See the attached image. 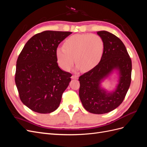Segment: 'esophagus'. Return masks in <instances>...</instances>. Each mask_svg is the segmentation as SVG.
<instances>
[{
  "label": "esophagus",
  "mask_w": 147,
  "mask_h": 147,
  "mask_svg": "<svg viewBox=\"0 0 147 147\" xmlns=\"http://www.w3.org/2000/svg\"><path fill=\"white\" fill-rule=\"evenodd\" d=\"M71 78H72V79H78V75H73Z\"/></svg>",
  "instance_id": "1"
}]
</instances>
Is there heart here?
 <instances>
[{
  "mask_svg": "<svg viewBox=\"0 0 147 147\" xmlns=\"http://www.w3.org/2000/svg\"><path fill=\"white\" fill-rule=\"evenodd\" d=\"M64 48H58L56 50L57 60L62 69L69 70L75 57L77 67L88 71L99 63L103 54L104 42L96 34H77L67 39Z\"/></svg>",
  "mask_w": 147,
  "mask_h": 147,
  "instance_id": "obj_1",
  "label": "heart"
}]
</instances>
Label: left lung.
Returning a JSON list of instances; mask_svg holds the SVG:
<instances>
[{
  "mask_svg": "<svg viewBox=\"0 0 147 147\" xmlns=\"http://www.w3.org/2000/svg\"><path fill=\"white\" fill-rule=\"evenodd\" d=\"M97 34L104 42L103 54L95 67L79 77V96L89 112L104 114L123 102L131 84L132 61L126 47L116 35L105 30ZM115 69L119 71V84L116 90L109 93L100 87V83Z\"/></svg>",
  "mask_w": 147,
  "mask_h": 147,
  "instance_id": "1",
  "label": "left lung"
}]
</instances>
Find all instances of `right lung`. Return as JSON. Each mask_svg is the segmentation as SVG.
I'll use <instances>...</instances> for the list:
<instances>
[{
	"instance_id": "right-lung-1",
	"label": "right lung",
	"mask_w": 147,
	"mask_h": 147,
	"mask_svg": "<svg viewBox=\"0 0 147 147\" xmlns=\"http://www.w3.org/2000/svg\"><path fill=\"white\" fill-rule=\"evenodd\" d=\"M71 32L45 30L34 35L18 57L15 83L21 102L39 113H50L61 103L72 74L57 63L59 44Z\"/></svg>"
}]
</instances>
